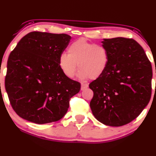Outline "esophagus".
Returning a JSON list of instances; mask_svg holds the SVG:
<instances>
[{
	"label": "esophagus",
	"mask_w": 156,
	"mask_h": 156,
	"mask_svg": "<svg viewBox=\"0 0 156 156\" xmlns=\"http://www.w3.org/2000/svg\"><path fill=\"white\" fill-rule=\"evenodd\" d=\"M89 87V85L86 83H81V87H80V89L82 90V91H83V90H85L86 89H87V88Z\"/></svg>",
	"instance_id": "obj_1"
}]
</instances>
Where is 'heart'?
Listing matches in <instances>:
<instances>
[{
	"mask_svg": "<svg viewBox=\"0 0 156 156\" xmlns=\"http://www.w3.org/2000/svg\"><path fill=\"white\" fill-rule=\"evenodd\" d=\"M67 54L63 53L59 56V66L68 78L75 76L78 65L80 78L97 79L105 72L109 63L107 48L84 38L73 42L69 46Z\"/></svg>",
	"mask_w": 156,
	"mask_h": 156,
	"instance_id": "1",
	"label": "heart"
}]
</instances>
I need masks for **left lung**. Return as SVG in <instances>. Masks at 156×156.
<instances>
[{"mask_svg": "<svg viewBox=\"0 0 156 156\" xmlns=\"http://www.w3.org/2000/svg\"><path fill=\"white\" fill-rule=\"evenodd\" d=\"M109 54L105 72L89 84L93 115L103 124L130 123L147 105L152 92V66L141 46L132 38L104 39Z\"/></svg>", "mask_w": 156, "mask_h": 156, "instance_id": "obj_1", "label": "left lung"}]
</instances>
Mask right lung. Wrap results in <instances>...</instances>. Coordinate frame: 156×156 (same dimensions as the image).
<instances>
[{
    "label": "right lung",
    "instance_id": "1",
    "mask_svg": "<svg viewBox=\"0 0 156 156\" xmlns=\"http://www.w3.org/2000/svg\"><path fill=\"white\" fill-rule=\"evenodd\" d=\"M71 37L31 32L9 54L5 88L17 115L37 124L59 121L66 114L79 82L68 78L59 66V57Z\"/></svg>",
    "mask_w": 156,
    "mask_h": 156
}]
</instances>
